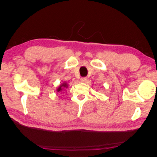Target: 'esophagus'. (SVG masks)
<instances>
[{
	"mask_svg": "<svg viewBox=\"0 0 157 157\" xmlns=\"http://www.w3.org/2000/svg\"><path fill=\"white\" fill-rule=\"evenodd\" d=\"M86 80H87L86 77H82L81 78H80V81H81L82 82H86Z\"/></svg>",
	"mask_w": 157,
	"mask_h": 157,
	"instance_id": "34e87169",
	"label": "esophagus"
}]
</instances>
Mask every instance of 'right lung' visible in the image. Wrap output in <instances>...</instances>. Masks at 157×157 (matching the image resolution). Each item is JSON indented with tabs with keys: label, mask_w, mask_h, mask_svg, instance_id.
I'll return each mask as SVG.
<instances>
[{
	"label": "right lung",
	"mask_w": 157,
	"mask_h": 157,
	"mask_svg": "<svg viewBox=\"0 0 157 157\" xmlns=\"http://www.w3.org/2000/svg\"><path fill=\"white\" fill-rule=\"evenodd\" d=\"M68 88V84L66 82H63V83H62V84L59 85V87L58 88V89H57L56 90H57V92H59L62 91V90H64L65 88Z\"/></svg>",
	"instance_id": "1"
}]
</instances>
